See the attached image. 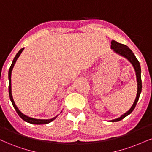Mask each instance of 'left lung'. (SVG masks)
I'll return each instance as SVG.
<instances>
[{
  "mask_svg": "<svg viewBox=\"0 0 152 152\" xmlns=\"http://www.w3.org/2000/svg\"><path fill=\"white\" fill-rule=\"evenodd\" d=\"M111 49L113 50V51L118 55L123 56V57L125 58L128 59L129 61L130 62L131 64L133 66L134 71H135L136 77H137V96L135 98V100L132 104V107L130 108V110H128L126 113H125L123 115H122L120 118H118L111 120L110 122H118L120 121L121 120L123 119L125 117L128 116L129 114H130L132 112V110L135 108L137 103L138 100H139L140 93L142 91V79H141V67H140V65L138 60L134 56V54L132 53V51L126 45L120 44L118 43L115 41L113 40L111 42V46H110Z\"/></svg>",
  "mask_w": 152,
  "mask_h": 152,
  "instance_id": "obj_1",
  "label": "left lung"
}]
</instances>
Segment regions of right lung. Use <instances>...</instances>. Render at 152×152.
Returning a JSON list of instances; mask_svg holds the SVG:
<instances>
[{"mask_svg":"<svg viewBox=\"0 0 152 152\" xmlns=\"http://www.w3.org/2000/svg\"><path fill=\"white\" fill-rule=\"evenodd\" d=\"M24 50V48H21V49L19 50L18 53L16 54L15 57L14 59H13L12 64H11L10 69H9V72H8V79H9V96H10V101H11V102H12L13 107L15 108V109L17 113H18V115H20V117L21 118H22V120H24V121L27 122V123H31V124H35V125L47 124V123H50V122H51V121H53L54 119H56L57 116H56V117H54V118H51V119H46V120H44V119H35V118H33L28 117V116L24 115V114L22 113V112L20 111V110L18 109V108L17 107V106L15 105V104L14 100H13V98H12V91H11V73H12V68H13V67H14L15 64L17 60H18V58H19V56H20V54H21V53H22V50Z\"/></svg>","mask_w":152,"mask_h":152,"instance_id":"1","label":"right lung"}]
</instances>
